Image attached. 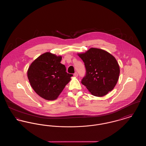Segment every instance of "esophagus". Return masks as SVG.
<instances>
[{
    "label": "esophagus",
    "mask_w": 146,
    "mask_h": 146,
    "mask_svg": "<svg viewBox=\"0 0 146 146\" xmlns=\"http://www.w3.org/2000/svg\"><path fill=\"white\" fill-rule=\"evenodd\" d=\"M74 76L75 77H77L78 76V74H77V72H75L74 73Z\"/></svg>",
    "instance_id": "obj_1"
}]
</instances>
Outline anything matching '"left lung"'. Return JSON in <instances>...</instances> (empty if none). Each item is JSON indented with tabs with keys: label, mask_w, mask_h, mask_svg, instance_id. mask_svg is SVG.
I'll use <instances>...</instances> for the list:
<instances>
[{
	"label": "left lung",
	"mask_w": 146,
	"mask_h": 146,
	"mask_svg": "<svg viewBox=\"0 0 146 146\" xmlns=\"http://www.w3.org/2000/svg\"><path fill=\"white\" fill-rule=\"evenodd\" d=\"M78 55L84 62L86 70L81 83L89 92L94 96L103 97L111 91L120 74L115 57L106 50L94 48Z\"/></svg>",
	"instance_id": "8db88e82"
}]
</instances>
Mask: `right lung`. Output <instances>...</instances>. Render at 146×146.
<instances>
[{
	"instance_id": "right-lung-1",
	"label": "right lung",
	"mask_w": 146,
	"mask_h": 146,
	"mask_svg": "<svg viewBox=\"0 0 146 146\" xmlns=\"http://www.w3.org/2000/svg\"><path fill=\"white\" fill-rule=\"evenodd\" d=\"M62 56L46 52L32 62L27 70L31 87L40 97L48 100L57 99L72 74L66 72L65 66L60 63Z\"/></svg>"
}]
</instances>
